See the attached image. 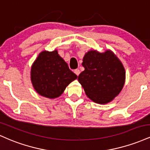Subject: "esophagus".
Segmentation results:
<instances>
[{
	"instance_id": "obj_1",
	"label": "esophagus",
	"mask_w": 150,
	"mask_h": 150,
	"mask_svg": "<svg viewBox=\"0 0 150 150\" xmlns=\"http://www.w3.org/2000/svg\"><path fill=\"white\" fill-rule=\"evenodd\" d=\"M74 73H75V74H76V75H77V76H78V75H80V70H79V69H75V70H74Z\"/></svg>"
}]
</instances>
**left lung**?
I'll return each instance as SVG.
<instances>
[{
	"label": "left lung",
	"instance_id": "obj_1",
	"mask_svg": "<svg viewBox=\"0 0 150 150\" xmlns=\"http://www.w3.org/2000/svg\"><path fill=\"white\" fill-rule=\"evenodd\" d=\"M82 65L85 70L79 75L78 81L91 100L104 104L118 96L125 84V72L112 51H89L85 53Z\"/></svg>",
	"mask_w": 150,
	"mask_h": 150
}]
</instances>
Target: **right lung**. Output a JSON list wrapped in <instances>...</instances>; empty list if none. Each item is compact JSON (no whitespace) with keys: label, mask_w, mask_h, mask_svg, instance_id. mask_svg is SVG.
<instances>
[{"label":"right lung","mask_w":150,"mask_h":150,"mask_svg":"<svg viewBox=\"0 0 150 150\" xmlns=\"http://www.w3.org/2000/svg\"><path fill=\"white\" fill-rule=\"evenodd\" d=\"M77 76L58 55L57 50L39 53L31 68V80L38 94L49 99L58 97Z\"/></svg>","instance_id":"obj_1"}]
</instances>
